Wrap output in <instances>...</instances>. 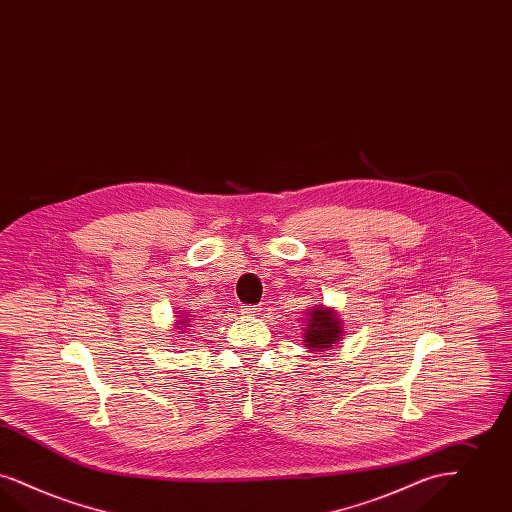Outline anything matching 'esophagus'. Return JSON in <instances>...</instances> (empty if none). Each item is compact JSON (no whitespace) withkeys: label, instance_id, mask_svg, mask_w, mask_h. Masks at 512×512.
<instances>
[{"label":"esophagus","instance_id":"obj_1","mask_svg":"<svg viewBox=\"0 0 512 512\" xmlns=\"http://www.w3.org/2000/svg\"><path fill=\"white\" fill-rule=\"evenodd\" d=\"M240 312L246 314V316H255L259 312V308L255 307V305H244V307L240 308Z\"/></svg>","mask_w":512,"mask_h":512}]
</instances>
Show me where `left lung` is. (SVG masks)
Returning <instances> with one entry per match:
<instances>
[{"label":"left lung","instance_id":"8db88e82","mask_svg":"<svg viewBox=\"0 0 512 512\" xmlns=\"http://www.w3.org/2000/svg\"><path fill=\"white\" fill-rule=\"evenodd\" d=\"M307 329H305V343L312 350H328L335 347V343L341 339V322L335 316L333 310L324 307H316L308 312Z\"/></svg>","mask_w":512,"mask_h":512}]
</instances>
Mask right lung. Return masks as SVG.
Masks as SVG:
<instances>
[{
	"instance_id": "right-lung-1",
	"label": "right lung",
	"mask_w": 512,
	"mask_h": 512,
	"mask_svg": "<svg viewBox=\"0 0 512 512\" xmlns=\"http://www.w3.org/2000/svg\"><path fill=\"white\" fill-rule=\"evenodd\" d=\"M188 326V320H179V328H186Z\"/></svg>"
}]
</instances>
